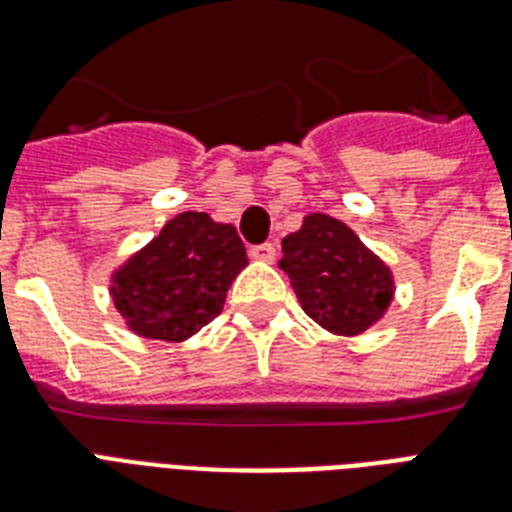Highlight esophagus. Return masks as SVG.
<instances>
[{
    "label": "esophagus",
    "mask_w": 512,
    "mask_h": 512,
    "mask_svg": "<svg viewBox=\"0 0 512 512\" xmlns=\"http://www.w3.org/2000/svg\"><path fill=\"white\" fill-rule=\"evenodd\" d=\"M249 255L255 257V260H263V263H271L273 257H276V244H271V241L255 244V247L249 249Z\"/></svg>",
    "instance_id": "obj_1"
}]
</instances>
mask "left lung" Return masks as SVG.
Listing matches in <instances>:
<instances>
[{
  "label": "left lung",
  "instance_id": "obj_1",
  "mask_svg": "<svg viewBox=\"0 0 512 512\" xmlns=\"http://www.w3.org/2000/svg\"><path fill=\"white\" fill-rule=\"evenodd\" d=\"M281 268L303 311L335 335H361L393 297L388 265L329 215H308L303 228L281 241Z\"/></svg>",
  "mask_w": 512,
  "mask_h": 512
}]
</instances>
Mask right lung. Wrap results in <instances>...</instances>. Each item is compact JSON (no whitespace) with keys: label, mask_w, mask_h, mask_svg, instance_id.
I'll return each instance as SVG.
<instances>
[{"label":"right lung","mask_w":512,"mask_h":512,"mask_svg":"<svg viewBox=\"0 0 512 512\" xmlns=\"http://www.w3.org/2000/svg\"><path fill=\"white\" fill-rule=\"evenodd\" d=\"M247 265L233 225L183 212L114 273V303L135 335L177 342L220 316L231 281Z\"/></svg>","instance_id":"1"}]
</instances>
